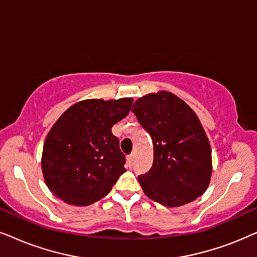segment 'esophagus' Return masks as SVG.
I'll use <instances>...</instances> for the list:
<instances>
[{
    "mask_svg": "<svg viewBox=\"0 0 257 257\" xmlns=\"http://www.w3.org/2000/svg\"><path fill=\"white\" fill-rule=\"evenodd\" d=\"M133 161H134V154H131V155H128V157H126V162H128V165H129V166H132Z\"/></svg>",
    "mask_w": 257,
    "mask_h": 257,
    "instance_id": "esophagus-1",
    "label": "esophagus"
}]
</instances>
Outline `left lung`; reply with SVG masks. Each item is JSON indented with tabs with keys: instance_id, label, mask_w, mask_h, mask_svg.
<instances>
[{
	"instance_id": "1",
	"label": "left lung",
	"mask_w": 257,
	"mask_h": 257,
	"mask_svg": "<svg viewBox=\"0 0 257 257\" xmlns=\"http://www.w3.org/2000/svg\"><path fill=\"white\" fill-rule=\"evenodd\" d=\"M132 111L154 146L153 166L139 177L146 196L167 207L185 205L201 196L210 184L212 157L196 112L168 91L141 97Z\"/></svg>"
}]
</instances>
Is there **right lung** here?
<instances>
[{"label": "right lung", "instance_id": "obj_1", "mask_svg": "<svg viewBox=\"0 0 257 257\" xmlns=\"http://www.w3.org/2000/svg\"><path fill=\"white\" fill-rule=\"evenodd\" d=\"M133 98L84 99L71 105L48 132L41 157L45 183L76 206L105 197L125 172L113 124L131 111Z\"/></svg>", "mask_w": 257, "mask_h": 257}]
</instances>
